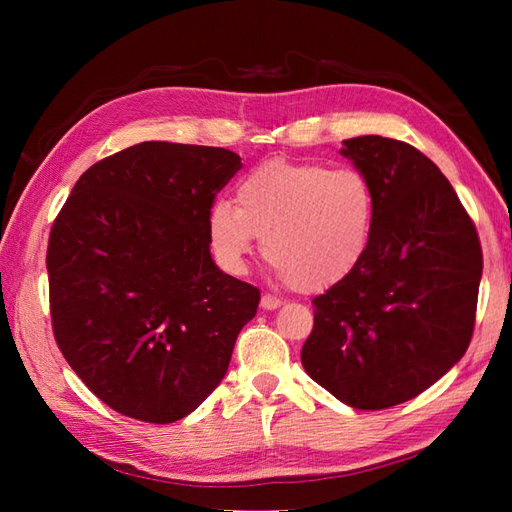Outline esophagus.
<instances>
[{"mask_svg":"<svg viewBox=\"0 0 512 512\" xmlns=\"http://www.w3.org/2000/svg\"><path fill=\"white\" fill-rule=\"evenodd\" d=\"M281 306V299L275 295H264L262 297V308L264 310H277Z\"/></svg>","mask_w":512,"mask_h":512,"instance_id":"obj_1","label":"esophagus"}]
</instances>
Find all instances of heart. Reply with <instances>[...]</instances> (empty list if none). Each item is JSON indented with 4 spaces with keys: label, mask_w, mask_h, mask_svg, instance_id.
Returning a JSON list of instances; mask_svg holds the SVG:
<instances>
[{
    "label": "heart",
    "mask_w": 512,
    "mask_h": 512,
    "mask_svg": "<svg viewBox=\"0 0 512 512\" xmlns=\"http://www.w3.org/2000/svg\"><path fill=\"white\" fill-rule=\"evenodd\" d=\"M376 193L361 171L266 160L237 182V204L215 200L206 237L222 268L242 273L255 239L292 286L328 290L352 277L372 246Z\"/></svg>",
    "instance_id": "b5f03b06"
}]
</instances>
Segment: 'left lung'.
Wrapping results in <instances>:
<instances>
[{
  "label": "left lung",
  "instance_id": "1",
  "mask_svg": "<svg viewBox=\"0 0 512 512\" xmlns=\"http://www.w3.org/2000/svg\"><path fill=\"white\" fill-rule=\"evenodd\" d=\"M341 154L372 182V246L352 277L314 299L308 376L354 409L416 398L471 343L482 246L433 162L402 140L358 136Z\"/></svg>",
  "mask_w": 512,
  "mask_h": 512
}]
</instances>
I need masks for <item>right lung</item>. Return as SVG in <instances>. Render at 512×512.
Segmentation results:
<instances>
[{
    "label": "right lung",
    "mask_w": 512,
    "mask_h": 512,
    "mask_svg": "<svg viewBox=\"0 0 512 512\" xmlns=\"http://www.w3.org/2000/svg\"><path fill=\"white\" fill-rule=\"evenodd\" d=\"M242 158L140 143L74 184L48 242L50 314L65 361L123 416L167 424L220 385L259 290L215 266L206 213Z\"/></svg>",
    "instance_id": "add662e5"
}]
</instances>
